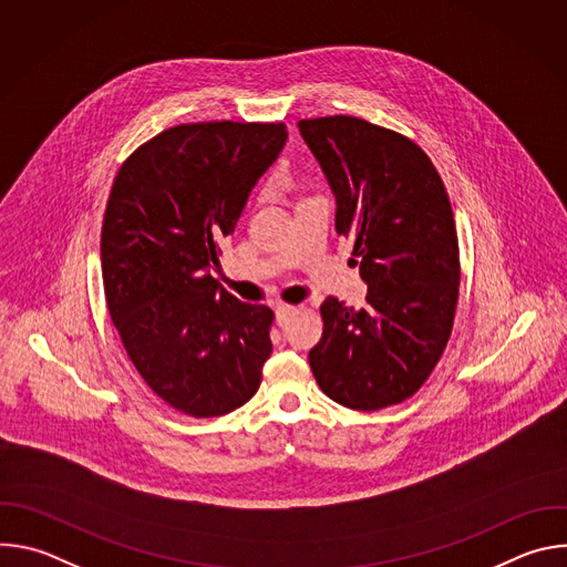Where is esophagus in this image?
<instances>
[{
	"instance_id": "obj_1",
	"label": "esophagus",
	"mask_w": 567,
	"mask_h": 567,
	"mask_svg": "<svg viewBox=\"0 0 567 567\" xmlns=\"http://www.w3.org/2000/svg\"><path fill=\"white\" fill-rule=\"evenodd\" d=\"M298 311V307H291V305H280L278 309H276V322L280 328H285L287 322H289V318L293 316Z\"/></svg>"
}]
</instances>
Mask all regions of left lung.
Listing matches in <instances>:
<instances>
[{"mask_svg":"<svg viewBox=\"0 0 567 567\" xmlns=\"http://www.w3.org/2000/svg\"><path fill=\"white\" fill-rule=\"evenodd\" d=\"M337 197V233L354 241L363 307L330 296L309 352L316 383L352 411L413 396L437 365L460 287L451 202L429 154L399 132L354 116L298 123Z\"/></svg>","mask_w":567,"mask_h":567,"instance_id":"8db88e82","label":"left lung"}]
</instances>
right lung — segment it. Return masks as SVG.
<instances>
[{
    "mask_svg": "<svg viewBox=\"0 0 567 567\" xmlns=\"http://www.w3.org/2000/svg\"><path fill=\"white\" fill-rule=\"evenodd\" d=\"M285 123H186L121 166L103 219L105 300L123 348L168 406L219 417L258 392L274 311L210 276Z\"/></svg>",
    "mask_w": 567,
    "mask_h": 567,
    "instance_id": "right-lung-1",
    "label": "right lung"
}]
</instances>
